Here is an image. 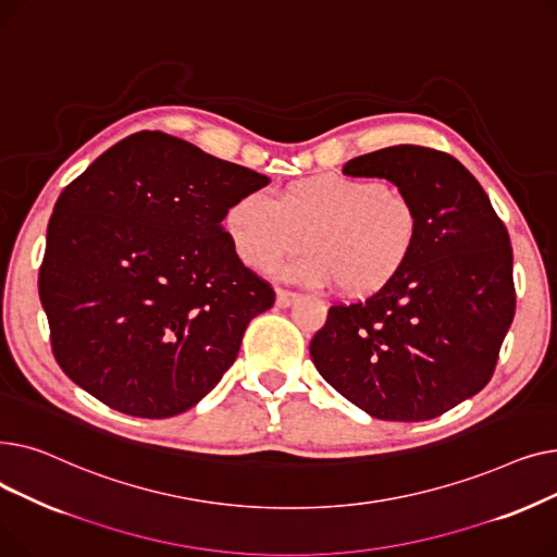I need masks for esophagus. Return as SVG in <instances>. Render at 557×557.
I'll list each match as a JSON object with an SVG mask.
<instances>
[{"instance_id": "obj_1", "label": "esophagus", "mask_w": 557, "mask_h": 557, "mask_svg": "<svg viewBox=\"0 0 557 557\" xmlns=\"http://www.w3.org/2000/svg\"><path fill=\"white\" fill-rule=\"evenodd\" d=\"M275 302H277V307H290L294 305L298 298H300V294H296V290H286V288H277L275 290Z\"/></svg>"}]
</instances>
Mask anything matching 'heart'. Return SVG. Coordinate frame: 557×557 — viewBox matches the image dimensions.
<instances>
[{"label": "heart", "instance_id": "heart-1", "mask_svg": "<svg viewBox=\"0 0 557 557\" xmlns=\"http://www.w3.org/2000/svg\"><path fill=\"white\" fill-rule=\"evenodd\" d=\"M225 232L255 271L273 269L302 244L307 252L282 275L366 298L404 271L418 246L420 214L411 196L393 185L323 173L290 183L277 200L259 191L242 196L225 214Z\"/></svg>", "mask_w": 557, "mask_h": 557}]
</instances>
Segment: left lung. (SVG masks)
Masks as SVG:
<instances>
[{
  "mask_svg": "<svg viewBox=\"0 0 557 557\" xmlns=\"http://www.w3.org/2000/svg\"><path fill=\"white\" fill-rule=\"evenodd\" d=\"M386 178L420 214L404 271L363 302L334 305L309 352L325 382L372 418L422 422L485 388L515 318L512 248L474 175L416 144L349 160Z\"/></svg>",
  "mask_w": 557,
  "mask_h": 557,
  "instance_id": "obj_1",
  "label": "left lung"
}]
</instances>
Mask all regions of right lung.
I'll return each mask as SVG.
<instances>
[{
  "label": "right lung",
  "mask_w": 557,
  "mask_h": 557,
  "mask_svg": "<svg viewBox=\"0 0 557 557\" xmlns=\"http://www.w3.org/2000/svg\"><path fill=\"white\" fill-rule=\"evenodd\" d=\"M271 181L160 131L99 156L58 196L38 288L51 349L76 386L133 418H171L234 363L275 290L223 219Z\"/></svg>",
  "instance_id": "obj_1"
}]
</instances>
